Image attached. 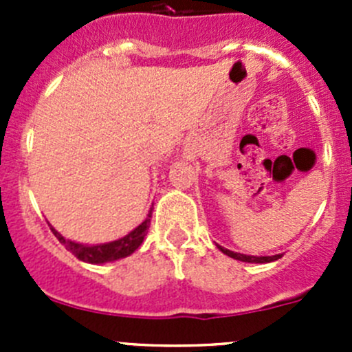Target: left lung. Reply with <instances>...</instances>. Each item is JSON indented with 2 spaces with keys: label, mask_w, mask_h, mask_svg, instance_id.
<instances>
[{
  "label": "left lung",
  "mask_w": 352,
  "mask_h": 352,
  "mask_svg": "<svg viewBox=\"0 0 352 352\" xmlns=\"http://www.w3.org/2000/svg\"><path fill=\"white\" fill-rule=\"evenodd\" d=\"M218 248L223 252V254L228 255V257L236 258V261H242V262H252V264H265V262H272V261H278V258H281V254H279V255H272V257H255V255L236 254V252L228 250V248L221 247V245H218Z\"/></svg>",
  "instance_id": "1"
}]
</instances>
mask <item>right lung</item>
Returning <instances> with one entry per match:
<instances>
[{"mask_svg":"<svg viewBox=\"0 0 352 352\" xmlns=\"http://www.w3.org/2000/svg\"><path fill=\"white\" fill-rule=\"evenodd\" d=\"M150 218L151 211L148 214V218L138 226L136 230L126 235L124 239L116 240V242L110 243H102V245H81L74 243L71 240H65V236L59 235L54 228H51V232L54 233L56 239L59 240L69 252H73L74 257L80 258L83 262H90V264H104V262L117 261V258L127 257V255L133 254L141 243H143L144 236H146L148 228H150Z\"/></svg>","mask_w":352,"mask_h":352,"instance_id":"1","label":"right lung"}]
</instances>
